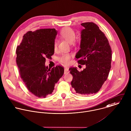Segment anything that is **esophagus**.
Segmentation results:
<instances>
[{
	"label": "esophagus",
	"instance_id": "1",
	"mask_svg": "<svg viewBox=\"0 0 131 131\" xmlns=\"http://www.w3.org/2000/svg\"><path fill=\"white\" fill-rule=\"evenodd\" d=\"M69 70H68V68H65V69H64V74H67V73H69Z\"/></svg>",
	"mask_w": 131,
	"mask_h": 131
}]
</instances>
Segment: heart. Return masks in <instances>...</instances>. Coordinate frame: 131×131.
<instances>
[{
    "mask_svg": "<svg viewBox=\"0 0 131 131\" xmlns=\"http://www.w3.org/2000/svg\"><path fill=\"white\" fill-rule=\"evenodd\" d=\"M61 36L70 43L74 42L75 39V33L74 31L70 27H66L64 28L60 32ZM58 49V41L55 40L53 43V49L56 51ZM71 60V56L69 53H64L58 58L59 62L65 65L70 64Z\"/></svg>",
    "mask_w": 131,
    "mask_h": 131,
    "instance_id": "b5f03b06",
    "label": "heart"
}]
</instances>
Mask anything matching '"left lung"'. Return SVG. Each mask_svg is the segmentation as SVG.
<instances>
[{
  "label": "left lung",
  "instance_id": "obj_1",
  "mask_svg": "<svg viewBox=\"0 0 131 131\" xmlns=\"http://www.w3.org/2000/svg\"><path fill=\"white\" fill-rule=\"evenodd\" d=\"M81 49L75 58L78 63L85 65L83 71L69 68L73 76L71 82L77 93L88 95L96 93L107 80L111 67L112 50L108 39L93 22L81 24Z\"/></svg>",
  "mask_w": 131,
  "mask_h": 131
}]
</instances>
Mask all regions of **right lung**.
I'll use <instances>...</instances> for the list:
<instances>
[{"instance_id": "add662e5", "label": "right lung", "mask_w": 131, "mask_h": 131, "mask_svg": "<svg viewBox=\"0 0 131 131\" xmlns=\"http://www.w3.org/2000/svg\"><path fill=\"white\" fill-rule=\"evenodd\" d=\"M57 34L54 28L28 31L16 49V63L20 77L26 88L38 97H46L54 89L63 76L64 67L59 65L48 69L46 58L54 54L53 43Z\"/></svg>"}]
</instances>
